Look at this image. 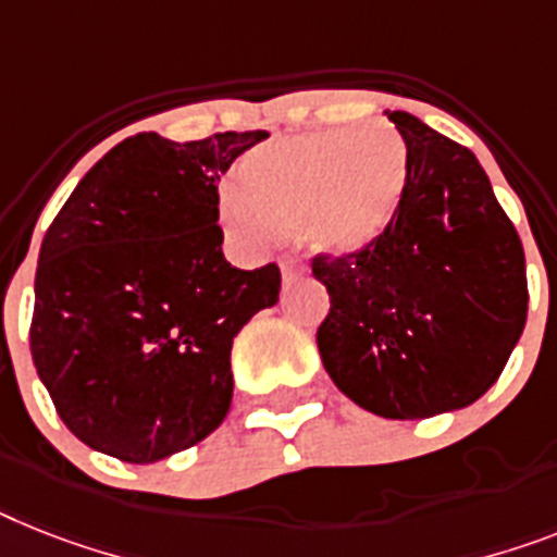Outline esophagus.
I'll return each mask as SVG.
<instances>
[{
  "label": "esophagus",
  "mask_w": 557,
  "mask_h": 557,
  "mask_svg": "<svg viewBox=\"0 0 557 557\" xmlns=\"http://www.w3.org/2000/svg\"><path fill=\"white\" fill-rule=\"evenodd\" d=\"M307 273V268L305 264H301V261H282V278H284V284H289V282H296L298 275H305Z\"/></svg>",
  "instance_id": "34e87169"
}]
</instances>
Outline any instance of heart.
Listing matches in <instances>:
<instances>
[{"instance_id": "b5f03b06", "label": "heart", "mask_w": 557, "mask_h": 557, "mask_svg": "<svg viewBox=\"0 0 557 557\" xmlns=\"http://www.w3.org/2000/svg\"><path fill=\"white\" fill-rule=\"evenodd\" d=\"M410 156L384 122L301 133L256 147L222 193V222L245 250H264L287 227L333 256L370 247L389 227L407 187Z\"/></svg>"}]
</instances>
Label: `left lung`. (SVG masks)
I'll return each mask as SVG.
<instances>
[{
    "mask_svg": "<svg viewBox=\"0 0 557 557\" xmlns=\"http://www.w3.org/2000/svg\"><path fill=\"white\" fill-rule=\"evenodd\" d=\"M410 170L398 213L370 247L315 256L330 293L324 370L381 418L470 407L498 381L527 324V264L516 227L472 150L387 110Z\"/></svg>",
    "mask_w": 557,
    "mask_h": 557,
    "instance_id": "obj_1",
    "label": "left lung"
}]
</instances>
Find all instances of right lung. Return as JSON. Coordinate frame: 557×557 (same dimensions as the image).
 Here are the masks:
<instances>
[{
	"label": "right lung",
	"instance_id": "1",
	"mask_svg": "<svg viewBox=\"0 0 557 557\" xmlns=\"http://www.w3.org/2000/svg\"><path fill=\"white\" fill-rule=\"evenodd\" d=\"M264 131L136 133L87 170L41 238L30 356L64 426L153 463L199 444L233 401V338L282 273L222 252L219 178Z\"/></svg>",
	"mask_w": 557,
	"mask_h": 557
}]
</instances>
